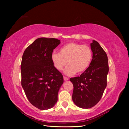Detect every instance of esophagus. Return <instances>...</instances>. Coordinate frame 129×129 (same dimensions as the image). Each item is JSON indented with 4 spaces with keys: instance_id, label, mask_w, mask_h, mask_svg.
Segmentation results:
<instances>
[{
    "instance_id": "34e87169",
    "label": "esophagus",
    "mask_w": 129,
    "mask_h": 129,
    "mask_svg": "<svg viewBox=\"0 0 129 129\" xmlns=\"http://www.w3.org/2000/svg\"><path fill=\"white\" fill-rule=\"evenodd\" d=\"M64 81H67V80H69V78L68 77H65V76H64Z\"/></svg>"
}]
</instances>
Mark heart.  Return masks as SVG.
Returning a JSON list of instances; mask_svg holds the SVG:
<instances>
[{
  "label": "heart",
  "mask_w": 129,
  "mask_h": 129,
  "mask_svg": "<svg viewBox=\"0 0 129 129\" xmlns=\"http://www.w3.org/2000/svg\"><path fill=\"white\" fill-rule=\"evenodd\" d=\"M92 51L86 45L77 43H70L60 49L59 53L53 52L51 60L54 67L58 71H61L68 64L64 73L73 75L84 73L88 68L92 60Z\"/></svg>",
  "instance_id": "1"
}]
</instances>
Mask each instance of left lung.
<instances>
[{
	"label": "left lung",
	"instance_id": "left-lung-1",
	"mask_svg": "<svg viewBox=\"0 0 129 129\" xmlns=\"http://www.w3.org/2000/svg\"><path fill=\"white\" fill-rule=\"evenodd\" d=\"M90 47L93 56L89 68L78 77L70 78L74 87L73 101L82 109L92 108L100 101L107 85L109 72L106 52L95 40Z\"/></svg>",
	"mask_w": 129,
	"mask_h": 129
}]
</instances>
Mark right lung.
<instances>
[{
  "instance_id": "add662e5",
  "label": "right lung",
  "mask_w": 129,
  "mask_h": 129,
  "mask_svg": "<svg viewBox=\"0 0 129 129\" xmlns=\"http://www.w3.org/2000/svg\"><path fill=\"white\" fill-rule=\"evenodd\" d=\"M60 44V40L54 38H38L23 54L21 86L30 103L40 110L54 106L64 82L63 76L51 60L53 49Z\"/></svg>"
}]
</instances>
